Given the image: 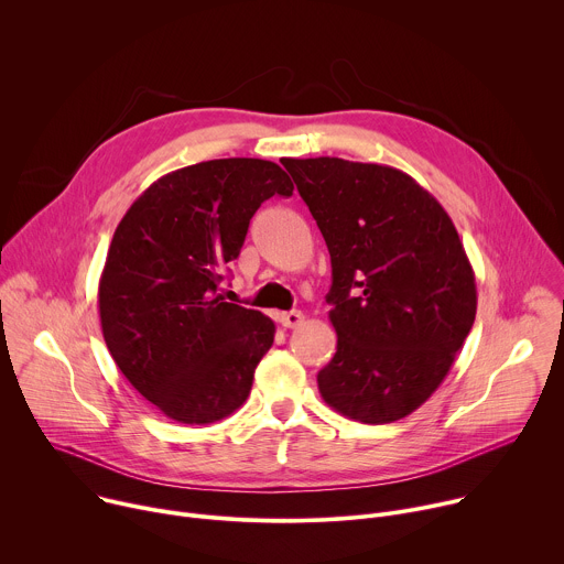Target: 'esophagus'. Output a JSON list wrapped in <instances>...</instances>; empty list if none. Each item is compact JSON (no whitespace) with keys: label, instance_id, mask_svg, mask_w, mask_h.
I'll return each mask as SVG.
<instances>
[{"label":"esophagus","instance_id":"esophagus-1","mask_svg":"<svg viewBox=\"0 0 564 564\" xmlns=\"http://www.w3.org/2000/svg\"><path fill=\"white\" fill-rule=\"evenodd\" d=\"M303 312L301 310H290V312H281L279 314V324L283 326V328H296V326H301L303 324Z\"/></svg>","mask_w":564,"mask_h":564}]
</instances>
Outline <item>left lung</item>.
Instances as JSON below:
<instances>
[{"label":"left lung","instance_id":"left-lung-1","mask_svg":"<svg viewBox=\"0 0 564 564\" xmlns=\"http://www.w3.org/2000/svg\"><path fill=\"white\" fill-rule=\"evenodd\" d=\"M281 163L333 263L326 301L337 352L316 375L321 397L361 424L411 415L448 375L477 310L475 274L451 216L388 165L330 155Z\"/></svg>","mask_w":564,"mask_h":564}]
</instances>
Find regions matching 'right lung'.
Instances as JSON below:
<instances>
[{
    "label": "right lung",
    "instance_id": "right-lung-1",
    "mask_svg": "<svg viewBox=\"0 0 564 564\" xmlns=\"http://www.w3.org/2000/svg\"><path fill=\"white\" fill-rule=\"evenodd\" d=\"M292 189L270 160H207L151 183L116 227L98 285L102 335L170 420L214 424L248 399L274 321L216 290L261 203Z\"/></svg>",
    "mask_w": 564,
    "mask_h": 564
}]
</instances>
